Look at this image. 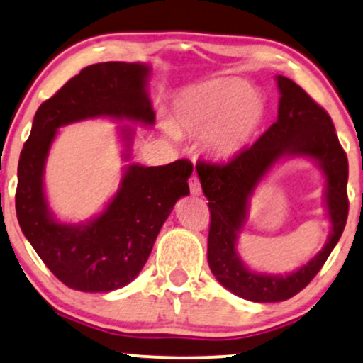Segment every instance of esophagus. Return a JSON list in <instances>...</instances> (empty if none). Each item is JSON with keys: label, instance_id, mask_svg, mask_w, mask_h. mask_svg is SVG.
Here are the masks:
<instances>
[{"label": "esophagus", "instance_id": "34e87169", "mask_svg": "<svg viewBox=\"0 0 363 363\" xmlns=\"http://www.w3.org/2000/svg\"><path fill=\"white\" fill-rule=\"evenodd\" d=\"M189 185H190V191H191V195H200V194H202V186H200L199 178L195 177V174H194V177L190 178Z\"/></svg>", "mask_w": 363, "mask_h": 363}]
</instances>
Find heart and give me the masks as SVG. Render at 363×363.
<instances>
[{
  "label": "heart",
  "instance_id": "obj_1",
  "mask_svg": "<svg viewBox=\"0 0 363 363\" xmlns=\"http://www.w3.org/2000/svg\"><path fill=\"white\" fill-rule=\"evenodd\" d=\"M265 117V100L238 78H217L183 89L174 98L172 115L178 130L207 134V149L219 160H229L245 151Z\"/></svg>",
  "mask_w": 363,
  "mask_h": 363
}]
</instances>
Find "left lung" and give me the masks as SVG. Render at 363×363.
<instances>
[{
    "label": "left lung",
    "mask_w": 363,
    "mask_h": 363,
    "mask_svg": "<svg viewBox=\"0 0 363 363\" xmlns=\"http://www.w3.org/2000/svg\"><path fill=\"white\" fill-rule=\"evenodd\" d=\"M277 84L279 117L253 146L228 163H197L211 208L208 267L228 291L253 302H280L299 294L325 265L342 238L348 217V160L331 117L292 79L277 76ZM289 155L311 157L325 173L332 233L325 248L299 271L287 276L257 274L237 255V234L245 222L249 197L259 180L277 160Z\"/></svg>",
    "instance_id": "1"
}]
</instances>
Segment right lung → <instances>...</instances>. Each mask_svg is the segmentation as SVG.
<instances>
[{"mask_svg":"<svg viewBox=\"0 0 363 363\" xmlns=\"http://www.w3.org/2000/svg\"><path fill=\"white\" fill-rule=\"evenodd\" d=\"M149 72L143 62L84 67L38 106L21 149L15 195L18 224L47 268L74 291L110 292L130 284L146 265L177 200L190 194L186 182L194 166L178 160L164 166H127L115 197L86 224L59 223L47 203L44 168L59 127L95 117L152 125ZM121 132L129 151L134 129L125 125Z\"/></svg>","mask_w":363,"mask_h":363,"instance_id":"right-lung-1","label":"right lung"}]
</instances>
